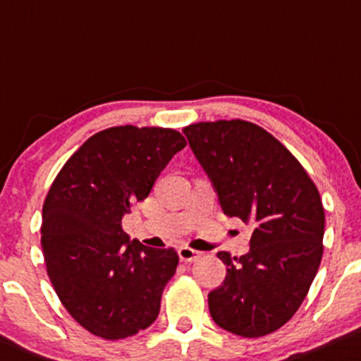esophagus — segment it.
Returning a JSON list of instances; mask_svg holds the SVG:
<instances>
[{
	"label": "esophagus",
	"mask_w": 361,
	"mask_h": 361,
	"mask_svg": "<svg viewBox=\"0 0 361 361\" xmlns=\"http://www.w3.org/2000/svg\"><path fill=\"white\" fill-rule=\"evenodd\" d=\"M177 252H179V259L182 262H196L197 259L201 257V252H197V250L194 249H189V247H180Z\"/></svg>",
	"instance_id": "34e87169"
}]
</instances>
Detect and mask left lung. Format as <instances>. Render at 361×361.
<instances>
[{
  "instance_id": "obj_1",
  "label": "left lung",
  "mask_w": 361,
  "mask_h": 361,
  "mask_svg": "<svg viewBox=\"0 0 361 361\" xmlns=\"http://www.w3.org/2000/svg\"><path fill=\"white\" fill-rule=\"evenodd\" d=\"M182 133L224 213L254 225L249 252H218L228 268L209 291V314L244 338L274 333L302 305L321 264L326 216L317 188L300 161L256 124L197 123Z\"/></svg>"
}]
</instances>
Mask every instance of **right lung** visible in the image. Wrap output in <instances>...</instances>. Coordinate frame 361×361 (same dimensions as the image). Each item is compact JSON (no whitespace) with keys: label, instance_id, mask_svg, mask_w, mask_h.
I'll return each instance as SVG.
<instances>
[{"label":"right lung","instance_id":"1","mask_svg":"<svg viewBox=\"0 0 361 361\" xmlns=\"http://www.w3.org/2000/svg\"><path fill=\"white\" fill-rule=\"evenodd\" d=\"M185 145L176 129L109 128L52 182L40 228L47 274L64 309L99 338H128L159 317L179 256L131 240L123 218Z\"/></svg>","mask_w":361,"mask_h":361}]
</instances>
